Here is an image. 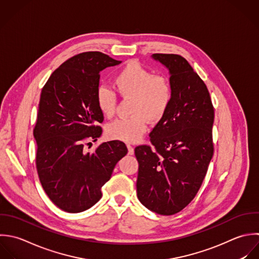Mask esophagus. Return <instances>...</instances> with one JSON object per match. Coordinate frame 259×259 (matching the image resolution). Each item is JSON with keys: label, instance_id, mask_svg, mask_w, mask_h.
<instances>
[{"label": "esophagus", "instance_id": "34e87169", "mask_svg": "<svg viewBox=\"0 0 259 259\" xmlns=\"http://www.w3.org/2000/svg\"><path fill=\"white\" fill-rule=\"evenodd\" d=\"M127 148H128V153H129L130 155L134 154V148H133V146H132V145L128 144V145H127Z\"/></svg>", "mask_w": 259, "mask_h": 259}]
</instances>
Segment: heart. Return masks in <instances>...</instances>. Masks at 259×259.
<instances>
[{"label":"heart","mask_w":259,"mask_h":259,"mask_svg":"<svg viewBox=\"0 0 259 259\" xmlns=\"http://www.w3.org/2000/svg\"><path fill=\"white\" fill-rule=\"evenodd\" d=\"M114 88L123 98H133L130 118H122L109 124L107 132L113 139L126 142L138 141L147 130V119L158 122L168 110L172 99L169 79L153 72L136 61L127 63L115 76ZM97 105L106 117L116 111V93L108 87H100L96 95Z\"/></svg>","instance_id":"obj_1"}]
</instances>
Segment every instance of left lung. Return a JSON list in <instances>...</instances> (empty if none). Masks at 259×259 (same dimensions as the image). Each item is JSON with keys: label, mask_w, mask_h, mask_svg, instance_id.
<instances>
[{"label": "left lung", "mask_w": 259, "mask_h": 259, "mask_svg": "<svg viewBox=\"0 0 259 259\" xmlns=\"http://www.w3.org/2000/svg\"><path fill=\"white\" fill-rule=\"evenodd\" d=\"M169 70L172 99L153 128L152 147L139 145L137 197L164 216L181 212L196 197L213 157L214 107L207 85L178 54H152Z\"/></svg>", "instance_id": "8db88e82"}]
</instances>
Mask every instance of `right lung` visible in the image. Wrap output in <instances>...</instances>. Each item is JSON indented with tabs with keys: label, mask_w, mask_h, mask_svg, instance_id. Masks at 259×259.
Returning <instances> with one entry per match:
<instances>
[{
	"label": "right lung",
	"mask_w": 259,
	"mask_h": 259,
	"mask_svg": "<svg viewBox=\"0 0 259 259\" xmlns=\"http://www.w3.org/2000/svg\"><path fill=\"white\" fill-rule=\"evenodd\" d=\"M120 63L99 51L76 54L52 72L41 91L33 130L36 167L46 195L65 212L93 207L128 152L119 140L104 142L93 152L85 148L102 135L98 124L104 115L96 100L100 71Z\"/></svg>",
	"instance_id": "right-lung-1"
}]
</instances>
